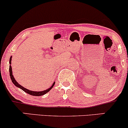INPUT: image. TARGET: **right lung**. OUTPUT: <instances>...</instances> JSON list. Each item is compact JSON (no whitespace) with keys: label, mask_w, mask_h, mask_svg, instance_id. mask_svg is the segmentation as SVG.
Here are the masks:
<instances>
[{"label":"right lung","mask_w":128,"mask_h":128,"mask_svg":"<svg viewBox=\"0 0 128 128\" xmlns=\"http://www.w3.org/2000/svg\"><path fill=\"white\" fill-rule=\"evenodd\" d=\"M11 60H12V56H11V57H10V62H9V64H10V68H9V72H10V78H11V80H12V83L14 84L15 86H17V87L19 88L22 89V90L24 91V92H26V93L29 94L30 95H32V96H42V95L45 94H46L47 92H49L50 90L52 88L53 86H54V85H55V82H54V83H53L52 86H50V87L49 88L46 90H44V91H41V92H34V91H31V90H29L28 89H26V88L23 87V86H22L21 85H20L17 82V81H16V80L14 78V76H13L12 74V67H11Z\"/></svg>","instance_id":"1"}]
</instances>
